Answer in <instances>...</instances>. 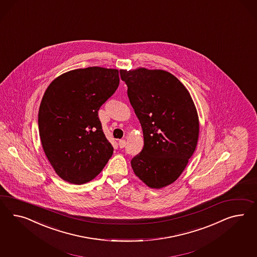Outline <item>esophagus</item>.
<instances>
[{"label": "esophagus", "mask_w": 257, "mask_h": 257, "mask_svg": "<svg viewBox=\"0 0 257 257\" xmlns=\"http://www.w3.org/2000/svg\"><path fill=\"white\" fill-rule=\"evenodd\" d=\"M125 145H126V142H125L124 139H120V140H118V146H119L120 149L124 148Z\"/></svg>", "instance_id": "34e87169"}]
</instances>
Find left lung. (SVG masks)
Instances as JSON below:
<instances>
[{"mask_svg":"<svg viewBox=\"0 0 257 257\" xmlns=\"http://www.w3.org/2000/svg\"><path fill=\"white\" fill-rule=\"evenodd\" d=\"M120 78L142 127L144 147L132 161L139 180L153 189L177 181L194 154L199 118L192 96L165 70H119Z\"/></svg>","mask_w":257,"mask_h":257,"instance_id":"obj_1","label":"left lung"}]
</instances>
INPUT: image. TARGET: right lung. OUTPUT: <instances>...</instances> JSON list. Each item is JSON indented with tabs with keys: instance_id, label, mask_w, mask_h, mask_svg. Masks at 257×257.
I'll use <instances>...</instances> for the list:
<instances>
[{
	"instance_id": "add662e5",
	"label": "right lung",
	"mask_w": 257,
	"mask_h": 257,
	"mask_svg": "<svg viewBox=\"0 0 257 257\" xmlns=\"http://www.w3.org/2000/svg\"><path fill=\"white\" fill-rule=\"evenodd\" d=\"M119 83L118 69L88 67L63 73L49 84L38 112L44 153L57 175L83 184L100 173L113 154L98 110Z\"/></svg>"
}]
</instances>
